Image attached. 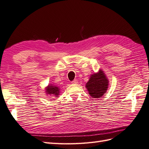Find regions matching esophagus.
<instances>
[{"mask_svg":"<svg viewBox=\"0 0 149 149\" xmlns=\"http://www.w3.org/2000/svg\"><path fill=\"white\" fill-rule=\"evenodd\" d=\"M72 83L74 84H77L78 83V81L76 79H75V80H73V81H72Z\"/></svg>","mask_w":149,"mask_h":149,"instance_id":"1","label":"esophagus"}]
</instances>
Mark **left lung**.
Returning a JSON list of instances; mask_svg holds the SVG:
<instances>
[{"label": "left lung", "mask_w": 149, "mask_h": 149, "mask_svg": "<svg viewBox=\"0 0 149 149\" xmlns=\"http://www.w3.org/2000/svg\"><path fill=\"white\" fill-rule=\"evenodd\" d=\"M91 77L86 84V88L93 98H100L107 90L108 79L102 70H100L99 73L92 75Z\"/></svg>", "instance_id": "8db88e82"}]
</instances>
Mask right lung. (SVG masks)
<instances>
[{
  "label": "right lung",
  "instance_id": "obj_1",
  "mask_svg": "<svg viewBox=\"0 0 149 149\" xmlns=\"http://www.w3.org/2000/svg\"><path fill=\"white\" fill-rule=\"evenodd\" d=\"M46 92L48 94H53L57 97V95L59 94V88L56 86H49L46 88Z\"/></svg>",
  "mask_w": 149,
  "mask_h": 149
}]
</instances>
